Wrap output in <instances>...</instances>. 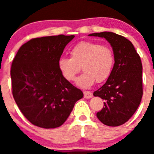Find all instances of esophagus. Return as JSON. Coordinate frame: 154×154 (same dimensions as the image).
Returning a JSON list of instances; mask_svg holds the SVG:
<instances>
[{
	"label": "esophagus",
	"instance_id": "esophagus-1",
	"mask_svg": "<svg viewBox=\"0 0 154 154\" xmlns=\"http://www.w3.org/2000/svg\"><path fill=\"white\" fill-rule=\"evenodd\" d=\"M93 97V94L90 91H84V97L86 99L91 98Z\"/></svg>",
	"mask_w": 154,
	"mask_h": 154
}]
</instances>
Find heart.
<instances>
[{"label": "heart", "mask_w": 154, "mask_h": 154, "mask_svg": "<svg viewBox=\"0 0 154 154\" xmlns=\"http://www.w3.org/2000/svg\"><path fill=\"white\" fill-rule=\"evenodd\" d=\"M71 57H61L57 61L58 69L68 82H73L82 69L84 73L77 85L87 89L97 82L101 83L109 77L115 63L114 52L109 46L93 42H82L70 51Z\"/></svg>", "instance_id": "obj_1"}]
</instances>
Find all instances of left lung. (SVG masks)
<instances>
[{"label":"left lung","mask_w":154,"mask_h":154,"mask_svg":"<svg viewBox=\"0 0 154 154\" xmlns=\"http://www.w3.org/2000/svg\"><path fill=\"white\" fill-rule=\"evenodd\" d=\"M94 37H104L114 52L113 69L105 84L94 96L105 100L97 117L108 126H118L129 121L141 101L142 64L132 42L112 32H95Z\"/></svg>","instance_id":"8db88e82"}]
</instances>
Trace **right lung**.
Returning <instances> with one entry per match:
<instances>
[{
  "label": "right lung",
  "instance_id": "1",
  "mask_svg": "<svg viewBox=\"0 0 154 154\" xmlns=\"http://www.w3.org/2000/svg\"><path fill=\"white\" fill-rule=\"evenodd\" d=\"M73 38V35L33 38L20 47L13 59L10 71L13 98L36 126H60L84 96L58 69V60Z\"/></svg>",
  "mask_w": 154,
  "mask_h": 154
}]
</instances>
